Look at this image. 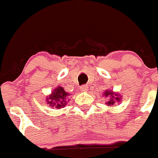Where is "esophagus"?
<instances>
[{
  "mask_svg": "<svg viewBox=\"0 0 158 158\" xmlns=\"http://www.w3.org/2000/svg\"><path fill=\"white\" fill-rule=\"evenodd\" d=\"M80 90H81V91L82 92H86L88 90V87H87V85H83L80 87Z\"/></svg>",
  "mask_w": 158,
  "mask_h": 158,
  "instance_id": "1",
  "label": "esophagus"
}]
</instances>
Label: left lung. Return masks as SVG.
I'll return each instance as SVG.
<instances>
[{
	"label": "left lung",
	"instance_id": "1",
	"mask_svg": "<svg viewBox=\"0 0 158 158\" xmlns=\"http://www.w3.org/2000/svg\"><path fill=\"white\" fill-rule=\"evenodd\" d=\"M104 96L105 98H109V101L106 102V104L107 106H114L115 103H119L121 101V98L119 93L113 91V90H106L103 93Z\"/></svg>",
	"mask_w": 158,
	"mask_h": 158
}]
</instances>
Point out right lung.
Listing matches in <instances>:
<instances>
[{"mask_svg": "<svg viewBox=\"0 0 158 158\" xmlns=\"http://www.w3.org/2000/svg\"><path fill=\"white\" fill-rule=\"evenodd\" d=\"M70 94L64 90V89L60 86L55 87L54 90L51 91V94L48 95L46 98L47 104H49L51 107H54L56 109H61L66 107L68 101V96H70Z\"/></svg>", "mask_w": 158, "mask_h": 158, "instance_id": "right-lung-1", "label": "right lung"}]
</instances>
